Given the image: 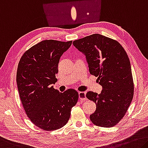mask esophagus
<instances>
[{
    "label": "esophagus",
    "instance_id": "obj_1",
    "mask_svg": "<svg viewBox=\"0 0 148 148\" xmlns=\"http://www.w3.org/2000/svg\"><path fill=\"white\" fill-rule=\"evenodd\" d=\"M78 96H79V99L82 101H84L87 100L85 91H79Z\"/></svg>",
    "mask_w": 148,
    "mask_h": 148
}]
</instances>
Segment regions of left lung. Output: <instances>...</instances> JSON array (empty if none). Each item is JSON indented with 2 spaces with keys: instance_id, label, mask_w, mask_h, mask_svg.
I'll use <instances>...</instances> for the list:
<instances>
[{
  "instance_id": "left-lung-1",
  "label": "left lung",
  "mask_w": 148,
  "mask_h": 148,
  "mask_svg": "<svg viewBox=\"0 0 148 148\" xmlns=\"http://www.w3.org/2000/svg\"><path fill=\"white\" fill-rule=\"evenodd\" d=\"M73 45L86 56L90 73L97 77L102 86L100 94L86 93V97L96 104L90 120L96 126L112 127L125 116L134 95L127 53L117 41L97 34L74 41Z\"/></svg>"
}]
</instances>
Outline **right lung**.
<instances>
[{
  "label": "right lung",
  "mask_w": 148,
  "mask_h": 148,
  "mask_svg": "<svg viewBox=\"0 0 148 148\" xmlns=\"http://www.w3.org/2000/svg\"><path fill=\"white\" fill-rule=\"evenodd\" d=\"M72 43L42 41L25 51L18 63L16 82L23 109L29 120L44 130L64 126L78 101L75 90L60 93L52 86L57 81L60 58Z\"/></svg>",
  "instance_id": "add662e5"
}]
</instances>
